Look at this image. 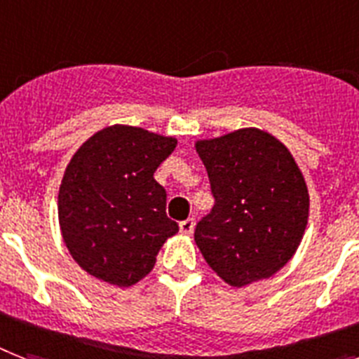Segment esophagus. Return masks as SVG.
<instances>
[{"label": "esophagus", "instance_id": "obj_1", "mask_svg": "<svg viewBox=\"0 0 359 359\" xmlns=\"http://www.w3.org/2000/svg\"><path fill=\"white\" fill-rule=\"evenodd\" d=\"M194 226H195V221L194 219H184V221H180L179 223V229L182 234L189 236L191 232H194Z\"/></svg>", "mask_w": 359, "mask_h": 359}]
</instances>
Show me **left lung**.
<instances>
[{
  "instance_id": "1",
  "label": "left lung",
  "mask_w": 359,
  "mask_h": 359,
  "mask_svg": "<svg viewBox=\"0 0 359 359\" xmlns=\"http://www.w3.org/2000/svg\"><path fill=\"white\" fill-rule=\"evenodd\" d=\"M214 208L195 226V243L226 284L269 278L301 245L310 195L282 142L265 130L240 129L195 144Z\"/></svg>"
}]
</instances>
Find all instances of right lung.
I'll use <instances>...</instances> for the list:
<instances>
[{"mask_svg": "<svg viewBox=\"0 0 359 359\" xmlns=\"http://www.w3.org/2000/svg\"><path fill=\"white\" fill-rule=\"evenodd\" d=\"M177 140L112 125L88 138L64 171L58 223L69 255L88 275L129 287L149 275L179 225L165 215L154 171Z\"/></svg>", "mask_w": 359, "mask_h": 359, "instance_id": "add662e5", "label": "right lung"}]
</instances>
